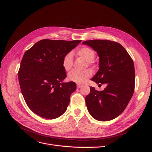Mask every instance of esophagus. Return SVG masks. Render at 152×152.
<instances>
[{"instance_id":"1","label":"esophagus","mask_w":152,"mask_h":152,"mask_svg":"<svg viewBox=\"0 0 152 152\" xmlns=\"http://www.w3.org/2000/svg\"><path fill=\"white\" fill-rule=\"evenodd\" d=\"M82 87V86L81 85H80V84H77V88L78 89H79V88H80V87Z\"/></svg>"}]
</instances>
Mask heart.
Listing matches in <instances>:
<instances>
[{
  "instance_id": "heart-1",
  "label": "heart",
  "mask_w": 152,
  "mask_h": 152,
  "mask_svg": "<svg viewBox=\"0 0 152 152\" xmlns=\"http://www.w3.org/2000/svg\"><path fill=\"white\" fill-rule=\"evenodd\" d=\"M77 54L84 58L89 65L93 64L92 61L95 58L94 50L89 47H82L77 50ZM73 58L72 52L67 53L62 59V66L66 72L70 71L73 66ZM92 76V72L89 70L78 71L73 70L68 74V79L77 84H84Z\"/></svg>"
}]
</instances>
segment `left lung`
<instances>
[{
	"label": "left lung",
	"mask_w": 152,
	"mask_h": 152,
	"mask_svg": "<svg viewBox=\"0 0 152 152\" xmlns=\"http://www.w3.org/2000/svg\"><path fill=\"white\" fill-rule=\"evenodd\" d=\"M82 44L91 47L99 57V70L91 80L107 84L101 91L90 87V93L86 97L87 110L96 120L111 121L124 112L134 93V62L127 50L117 42L90 40Z\"/></svg>",
	"instance_id": "left-lung-1"
}]
</instances>
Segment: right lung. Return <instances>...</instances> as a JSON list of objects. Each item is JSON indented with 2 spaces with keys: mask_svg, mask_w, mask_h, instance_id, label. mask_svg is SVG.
Returning a JSON list of instances; mask_svg holds the SVG:
<instances>
[{
  "mask_svg": "<svg viewBox=\"0 0 152 152\" xmlns=\"http://www.w3.org/2000/svg\"><path fill=\"white\" fill-rule=\"evenodd\" d=\"M80 42L43 39L25 53L18 79L27 106L39 116L54 119L66 110L77 87L73 82H61L66 77L62 59Z\"/></svg>",
  "mask_w": 152,
  "mask_h": 152,
  "instance_id": "add662e5",
  "label": "right lung"
}]
</instances>
